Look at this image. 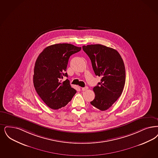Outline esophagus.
Segmentation results:
<instances>
[{
    "label": "esophagus",
    "mask_w": 158,
    "mask_h": 158,
    "mask_svg": "<svg viewBox=\"0 0 158 158\" xmlns=\"http://www.w3.org/2000/svg\"><path fill=\"white\" fill-rule=\"evenodd\" d=\"M88 89V86H85L84 88H82V90L83 91H85V90H86Z\"/></svg>",
    "instance_id": "34e87169"
}]
</instances>
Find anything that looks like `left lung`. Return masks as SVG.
Returning a JSON list of instances; mask_svg holds the SVG:
<instances>
[{
	"label": "left lung",
	"mask_w": 158,
	"mask_h": 158,
	"mask_svg": "<svg viewBox=\"0 0 158 158\" xmlns=\"http://www.w3.org/2000/svg\"><path fill=\"white\" fill-rule=\"evenodd\" d=\"M88 55L96 76L101 82L93 90L95 97L90 104L104 111L112 106L120 97L125 83L126 72L123 59L113 48L99 44L83 46Z\"/></svg>",
	"instance_id": "8db88e82"
}]
</instances>
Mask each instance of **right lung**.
Instances as JSON below:
<instances>
[{
	"instance_id": "right-lung-1",
	"label": "right lung",
	"mask_w": 158,
	"mask_h": 158,
	"mask_svg": "<svg viewBox=\"0 0 158 158\" xmlns=\"http://www.w3.org/2000/svg\"><path fill=\"white\" fill-rule=\"evenodd\" d=\"M81 50L69 44H53L46 48L38 57L35 64L33 85L36 92L46 105L52 109L65 106L76 93L66 79L62 82L70 56Z\"/></svg>"
}]
</instances>
